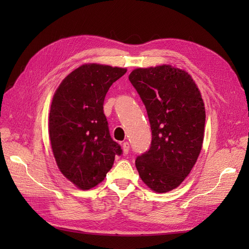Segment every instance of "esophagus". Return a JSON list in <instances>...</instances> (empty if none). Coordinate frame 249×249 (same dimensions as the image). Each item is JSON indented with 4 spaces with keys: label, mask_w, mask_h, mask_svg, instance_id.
Here are the masks:
<instances>
[{
    "label": "esophagus",
    "mask_w": 249,
    "mask_h": 249,
    "mask_svg": "<svg viewBox=\"0 0 249 249\" xmlns=\"http://www.w3.org/2000/svg\"><path fill=\"white\" fill-rule=\"evenodd\" d=\"M122 148H123V153H124V154H128V152H129V149H130V145H129V143H128V142H123V144H122Z\"/></svg>",
    "instance_id": "1"
}]
</instances>
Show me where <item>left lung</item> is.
Returning <instances> with one entry per match:
<instances>
[{
  "mask_svg": "<svg viewBox=\"0 0 249 249\" xmlns=\"http://www.w3.org/2000/svg\"><path fill=\"white\" fill-rule=\"evenodd\" d=\"M129 81L146 108L152 140L135 165L141 179L156 193L178 188L198 160L206 113L192 76L172 65L136 69Z\"/></svg>",
  "mask_w": 249,
  "mask_h": 249,
  "instance_id": "8db88e82",
  "label": "left lung"
}]
</instances>
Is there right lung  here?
Returning <instances> with one entry per match:
<instances>
[{
    "instance_id": "right-lung-1",
    "label": "right lung",
    "mask_w": 249,
    "mask_h": 249,
    "mask_svg": "<svg viewBox=\"0 0 249 249\" xmlns=\"http://www.w3.org/2000/svg\"><path fill=\"white\" fill-rule=\"evenodd\" d=\"M126 69L88 63L61 82L49 113L51 148L61 174L81 190L99 185L121 146L110 135L103 105Z\"/></svg>"
}]
</instances>
